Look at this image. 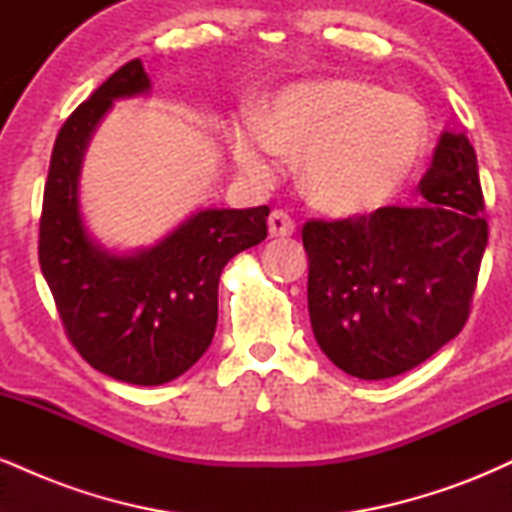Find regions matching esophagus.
<instances>
[{"instance_id": "34e87169", "label": "esophagus", "mask_w": 512, "mask_h": 512, "mask_svg": "<svg viewBox=\"0 0 512 512\" xmlns=\"http://www.w3.org/2000/svg\"><path fill=\"white\" fill-rule=\"evenodd\" d=\"M267 223H269V236L272 238L293 236V231H296V223H293V219L284 209H274L272 214H269Z\"/></svg>"}]
</instances>
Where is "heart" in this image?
I'll list each match as a JSON object with an SVG mask.
<instances>
[{
    "instance_id": "1",
    "label": "heart",
    "mask_w": 512,
    "mask_h": 512,
    "mask_svg": "<svg viewBox=\"0 0 512 512\" xmlns=\"http://www.w3.org/2000/svg\"><path fill=\"white\" fill-rule=\"evenodd\" d=\"M426 149L421 105L354 79L296 84L276 96L264 122L233 129V158L257 182L274 180L284 156H303L310 202L334 216L385 207L407 185Z\"/></svg>"
}]
</instances>
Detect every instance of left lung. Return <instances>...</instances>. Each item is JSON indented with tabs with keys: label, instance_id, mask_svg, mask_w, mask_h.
Here are the masks:
<instances>
[{
	"label": "left lung",
	"instance_id": "obj_1",
	"mask_svg": "<svg viewBox=\"0 0 512 512\" xmlns=\"http://www.w3.org/2000/svg\"><path fill=\"white\" fill-rule=\"evenodd\" d=\"M419 192L421 207L303 226L313 334L354 378L407 373L469 317L489 223L477 154L462 132H443Z\"/></svg>",
	"mask_w": 512,
	"mask_h": 512
}]
</instances>
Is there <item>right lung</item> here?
<instances>
[{"mask_svg": "<svg viewBox=\"0 0 512 512\" xmlns=\"http://www.w3.org/2000/svg\"><path fill=\"white\" fill-rule=\"evenodd\" d=\"M151 88L132 60L67 117L50 158L38 257L67 337L84 361L129 385H163L209 349L219 279L238 252L267 238L269 207L202 209L146 250H103L84 226L79 173L93 129L117 98Z\"/></svg>", "mask_w": 512, "mask_h": 512, "instance_id": "right-lung-1", "label": "right lung"}]
</instances>
